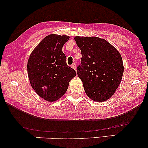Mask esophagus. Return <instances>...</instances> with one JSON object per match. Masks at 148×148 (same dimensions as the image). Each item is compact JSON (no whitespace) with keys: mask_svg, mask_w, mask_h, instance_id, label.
Masks as SVG:
<instances>
[{"mask_svg":"<svg viewBox=\"0 0 148 148\" xmlns=\"http://www.w3.org/2000/svg\"><path fill=\"white\" fill-rule=\"evenodd\" d=\"M71 67L73 69H74L75 70H76V68H77V65H76V64H73L71 65Z\"/></svg>","mask_w":148,"mask_h":148,"instance_id":"esophagus-1","label":"esophagus"}]
</instances>
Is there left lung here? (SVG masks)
I'll list each match as a JSON object with an SVG mask.
<instances>
[{
	"label": "left lung",
	"mask_w": 148,
	"mask_h": 148,
	"mask_svg": "<svg viewBox=\"0 0 148 148\" xmlns=\"http://www.w3.org/2000/svg\"><path fill=\"white\" fill-rule=\"evenodd\" d=\"M75 40L82 54L77 73L86 95L98 102L108 100L121 81L124 71L121 56L102 38L77 36Z\"/></svg>",
	"instance_id": "1"
}]
</instances>
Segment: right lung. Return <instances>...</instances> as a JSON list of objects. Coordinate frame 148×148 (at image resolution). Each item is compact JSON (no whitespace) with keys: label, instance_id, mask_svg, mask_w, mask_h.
Instances as JSON below:
<instances>
[{"label":"right lung","instance_id":"right-lung-1","mask_svg":"<svg viewBox=\"0 0 148 148\" xmlns=\"http://www.w3.org/2000/svg\"><path fill=\"white\" fill-rule=\"evenodd\" d=\"M67 35H48L31 52L27 62L31 85L38 96L48 101H55L64 95L69 81L76 76L67 65L62 47L69 40Z\"/></svg>","mask_w":148,"mask_h":148}]
</instances>
